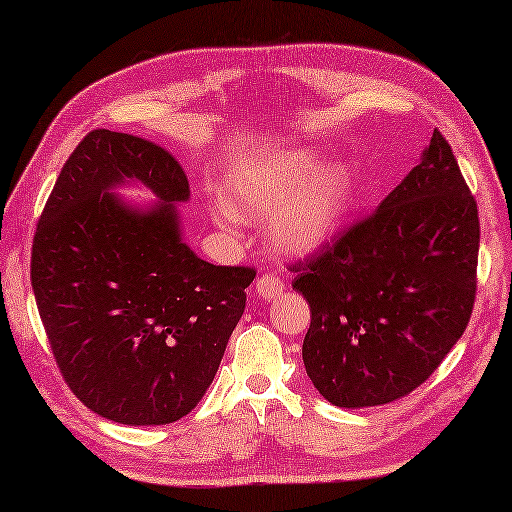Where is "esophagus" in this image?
<instances>
[{
    "label": "esophagus",
    "mask_w": 512,
    "mask_h": 512,
    "mask_svg": "<svg viewBox=\"0 0 512 512\" xmlns=\"http://www.w3.org/2000/svg\"><path fill=\"white\" fill-rule=\"evenodd\" d=\"M284 288H286V281L281 279L279 275H273V273L259 277L257 286H255L257 295L264 297V299H275L277 295H281V290H284Z\"/></svg>",
    "instance_id": "1"
}]
</instances>
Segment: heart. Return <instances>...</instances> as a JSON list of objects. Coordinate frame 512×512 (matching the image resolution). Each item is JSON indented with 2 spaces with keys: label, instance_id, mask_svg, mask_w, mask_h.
I'll return each instance as SVG.
<instances>
[{
  "label": "heart",
  "instance_id": "1",
  "mask_svg": "<svg viewBox=\"0 0 512 512\" xmlns=\"http://www.w3.org/2000/svg\"><path fill=\"white\" fill-rule=\"evenodd\" d=\"M314 165L317 160L310 151H292L237 173L226 195L228 211L250 220L273 213L281 205L270 224L273 244L286 253H308L319 248L341 222L350 198V178L341 167L328 165L307 183ZM215 220L228 226L226 213H217Z\"/></svg>",
  "mask_w": 512,
  "mask_h": 512
}]
</instances>
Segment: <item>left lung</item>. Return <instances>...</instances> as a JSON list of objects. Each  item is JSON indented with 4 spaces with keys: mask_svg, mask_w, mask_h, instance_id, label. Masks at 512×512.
Wrapping results in <instances>:
<instances>
[{
    "mask_svg": "<svg viewBox=\"0 0 512 512\" xmlns=\"http://www.w3.org/2000/svg\"><path fill=\"white\" fill-rule=\"evenodd\" d=\"M480 217L438 129L422 160L376 211L303 262V365L336 407L387 405L427 380L469 325Z\"/></svg>",
    "mask_w": 512,
    "mask_h": 512,
    "instance_id": "left-lung-1",
    "label": "left lung"
}]
</instances>
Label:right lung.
Segmentation results:
<instances>
[{
    "instance_id": "right-lung-1",
    "label": "right lung",
    "mask_w": 512,
    "mask_h": 512,
    "mask_svg": "<svg viewBox=\"0 0 512 512\" xmlns=\"http://www.w3.org/2000/svg\"><path fill=\"white\" fill-rule=\"evenodd\" d=\"M143 181L160 205L109 193ZM189 180L167 149L92 129L65 160L32 239L30 281L72 394L121 424H169L198 405L246 308L255 268L213 266L182 242Z\"/></svg>"
}]
</instances>
